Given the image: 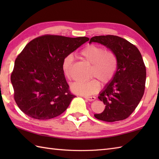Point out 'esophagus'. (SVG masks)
Returning a JSON list of instances; mask_svg holds the SVG:
<instances>
[{
  "mask_svg": "<svg viewBox=\"0 0 159 159\" xmlns=\"http://www.w3.org/2000/svg\"><path fill=\"white\" fill-rule=\"evenodd\" d=\"M84 98L89 101H93L96 99V98L95 96H85Z\"/></svg>",
  "mask_w": 159,
  "mask_h": 159,
  "instance_id": "34e87169",
  "label": "esophagus"
}]
</instances>
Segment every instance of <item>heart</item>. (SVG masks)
<instances>
[{
	"label": "heart",
	"instance_id": "b5f03b06",
	"mask_svg": "<svg viewBox=\"0 0 159 159\" xmlns=\"http://www.w3.org/2000/svg\"><path fill=\"white\" fill-rule=\"evenodd\" d=\"M83 60L92 64L89 76L99 79L102 83H107L116 75L118 61L116 54L109 49L95 44H89L80 52ZM73 63V56L67 55L62 61V70L67 79H71V70ZM72 91L75 93L89 96L96 93L100 89V83L95 79L85 82L76 81L71 85Z\"/></svg>",
	"mask_w": 159,
	"mask_h": 159
}]
</instances>
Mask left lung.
Wrapping results in <instances>:
<instances>
[{
  "mask_svg": "<svg viewBox=\"0 0 159 159\" xmlns=\"http://www.w3.org/2000/svg\"><path fill=\"white\" fill-rule=\"evenodd\" d=\"M92 42L101 43L112 50L118 61L116 75L98 96L105 109L94 117L108 122L126 119L144 93L146 69L142 56L135 46L116 35L95 36L90 39Z\"/></svg>",
  "mask_w": 159,
  "mask_h": 159,
  "instance_id": "obj_1",
  "label": "left lung"
}]
</instances>
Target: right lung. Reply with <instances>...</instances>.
<instances>
[{"label":"right lung","instance_id":"right-lung-1","mask_svg":"<svg viewBox=\"0 0 159 159\" xmlns=\"http://www.w3.org/2000/svg\"><path fill=\"white\" fill-rule=\"evenodd\" d=\"M89 39L44 35L26 45L17 57L11 75L14 100L24 113L44 120L67 109L76 96L69 90L63 59Z\"/></svg>","mask_w":159,"mask_h":159}]
</instances>
